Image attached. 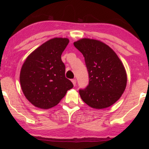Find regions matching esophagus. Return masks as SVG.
I'll use <instances>...</instances> for the list:
<instances>
[{
	"mask_svg": "<svg viewBox=\"0 0 149 149\" xmlns=\"http://www.w3.org/2000/svg\"><path fill=\"white\" fill-rule=\"evenodd\" d=\"M72 82L73 83V85H74V86H75V85H77V80L76 79H72Z\"/></svg>",
	"mask_w": 149,
	"mask_h": 149,
	"instance_id": "esophagus-1",
	"label": "esophagus"
}]
</instances>
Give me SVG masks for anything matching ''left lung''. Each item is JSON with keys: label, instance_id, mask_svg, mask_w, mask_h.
Wrapping results in <instances>:
<instances>
[{"label": "left lung", "instance_id": "obj_1", "mask_svg": "<svg viewBox=\"0 0 149 149\" xmlns=\"http://www.w3.org/2000/svg\"><path fill=\"white\" fill-rule=\"evenodd\" d=\"M74 45L85 58L89 84L79 89L85 103L93 109L113 105L123 94L127 75L123 64L112 49L97 40L82 38Z\"/></svg>", "mask_w": 149, "mask_h": 149}]
</instances>
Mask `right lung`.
Segmentation results:
<instances>
[{
  "instance_id": "1",
  "label": "right lung",
  "mask_w": 149,
  "mask_h": 149,
  "mask_svg": "<svg viewBox=\"0 0 149 149\" xmlns=\"http://www.w3.org/2000/svg\"><path fill=\"white\" fill-rule=\"evenodd\" d=\"M68 38H54L41 45L26 58L20 72V84L28 100L47 109L58 104L73 84L65 77L61 59Z\"/></svg>"
}]
</instances>
